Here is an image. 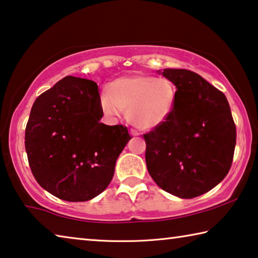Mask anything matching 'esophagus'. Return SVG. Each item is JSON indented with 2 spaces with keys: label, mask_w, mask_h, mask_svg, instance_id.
Returning a JSON list of instances; mask_svg holds the SVG:
<instances>
[{
  "label": "esophagus",
  "mask_w": 258,
  "mask_h": 258,
  "mask_svg": "<svg viewBox=\"0 0 258 258\" xmlns=\"http://www.w3.org/2000/svg\"><path fill=\"white\" fill-rule=\"evenodd\" d=\"M130 132H131V134L133 135V137H138V135H140V133L138 132V131H137V130H134V128H131Z\"/></svg>",
  "instance_id": "obj_1"
}]
</instances>
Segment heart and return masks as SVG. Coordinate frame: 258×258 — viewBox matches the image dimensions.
Segmentation results:
<instances>
[{"label":"heart","instance_id":"b5f03b06","mask_svg":"<svg viewBox=\"0 0 258 258\" xmlns=\"http://www.w3.org/2000/svg\"><path fill=\"white\" fill-rule=\"evenodd\" d=\"M100 104L107 115L126 109V117L142 130L156 128L171 115L176 86L166 77L150 75L121 76L107 85Z\"/></svg>","mask_w":258,"mask_h":258}]
</instances>
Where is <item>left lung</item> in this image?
Returning a JSON list of instances; mask_svg holds the SVG:
<instances>
[{
	"instance_id": "obj_1",
	"label": "left lung",
	"mask_w": 258,
	"mask_h": 258,
	"mask_svg": "<svg viewBox=\"0 0 258 258\" xmlns=\"http://www.w3.org/2000/svg\"><path fill=\"white\" fill-rule=\"evenodd\" d=\"M176 86L167 120L143 134L146 163L157 185L183 199L216 186L232 165L237 130L225 95L187 69H164Z\"/></svg>"
}]
</instances>
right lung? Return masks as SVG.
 <instances>
[{
	"instance_id": "add662e5",
	"label": "right lung",
	"mask_w": 258,
	"mask_h": 258,
	"mask_svg": "<svg viewBox=\"0 0 258 258\" xmlns=\"http://www.w3.org/2000/svg\"><path fill=\"white\" fill-rule=\"evenodd\" d=\"M97 83L67 76L32 107L25 148L43 189L66 202H86L106 189L116 160L132 137L124 125L100 123Z\"/></svg>"
}]
</instances>
